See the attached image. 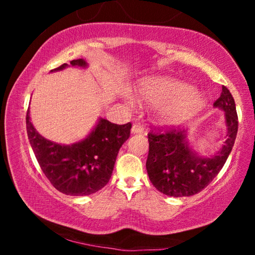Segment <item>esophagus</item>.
<instances>
[{"label": "esophagus", "instance_id": "obj_1", "mask_svg": "<svg viewBox=\"0 0 255 255\" xmlns=\"http://www.w3.org/2000/svg\"><path fill=\"white\" fill-rule=\"evenodd\" d=\"M144 126L143 125H140L139 123H136L132 125L131 127V132L132 133H143L144 132Z\"/></svg>", "mask_w": 255, "mask_h": 255}]
</instances>
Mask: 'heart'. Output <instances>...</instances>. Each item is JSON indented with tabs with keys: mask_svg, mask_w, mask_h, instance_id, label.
I'll return each mask as SVG.
<instances>
[{
	"mask_svg": "<svg viewBox=\"0 0 255 255\" xmlns=\"http://www.w3.org/2000/svg\"><path fill=\"white\" fill-rule=\"evenodd\" d=\"M140 94L146 101L159 107V116L166 124H180L196 114L204 105L191 85L169 77H154L143 82Z\"/></svg>",
	"mask_w": 255,
	"mask_h": 255,
	"instance_id": "1",
	"label": "heart"
}]
</instances>
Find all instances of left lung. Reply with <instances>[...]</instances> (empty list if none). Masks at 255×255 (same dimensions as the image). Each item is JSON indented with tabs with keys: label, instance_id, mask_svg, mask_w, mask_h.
<instances>
[{
	"label": "left lung",
	"instance_id": "1",
	"mask_svg": "<svg viewBox=\"0 0 255 255\" xmlns=\"http://www.w3.org/2000/svg\"><path fill=\"white\" fill-rule=\"evenodd\" d=\"M214 107L225 111L226 140L213 157H201L190 148L187 131L179 127L153 128L148 132L149 150L146 170L159 192L171 197H189L200 192L223 169L234 146L239 118L234 98L226 86Z\"/></svg>",
	"mask_w": 255,
	"mask_h": 255
}]
</instances>
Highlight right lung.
Returning a JSON list of instances; mask_svg holds the SVG:
<instances>
[{
	"label": "right lung",
	"instance_id": "right-lung-1",
	"mask_svg": "<svg viewBox=\"0 0 255 255\" xmlns=\"http://www.w3.org/2000/svg\"><path fill=\"white\" fill-rule=\"evenodd\" d=\"M72 66L85 67L82 58L71 60ZM63 64L54 71L67 67ZM30 145L46 178L55 189L70 196H88L109 182L120 147L130 136L131 124L117 125L107 119L99 120L85 139L72 145H62L46 139L25 116Z\"/></svg>",
	"mask_w": 255,
	"mask_h": 255
}]
</instances>
